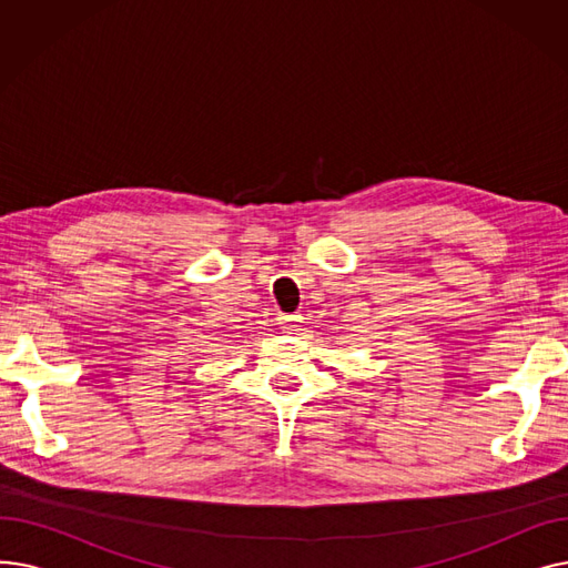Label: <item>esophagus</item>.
<instances>
[{"mask_svg": "<svg viewBox=\"0 0 568 568\" xmlns=\"http://www.w3.org/2000/svg\"><path fill=\"white\" fill-rule=\"evenodd\" d=\"M278 324H281L283 334H292V332L296 329V317H294V315H281V317H278Z\"/></svg>", "mask_w": 568, "mask_h": 568, "instance_id": "1", "label": "esophagus"}]
</instances>
